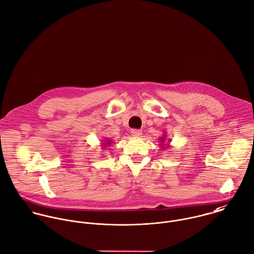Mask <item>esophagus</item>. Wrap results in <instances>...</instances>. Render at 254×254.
Listing matches in <instances>:
<instances>
[{"label": "esophagus", "mask_w": 254, "mask_h": 254, "mask_svg": "<svg viewBox=\"0 0 254 254\" xmlns=\"http://www.w3.org/2000/svg\"><path fill=\"white\" fill-rule=\"evenodd\" d=\"M142 134V131L139 129H131V135L133 137H140Z\"/></svg>", "instance_id": "34e87169"}]
</instances>
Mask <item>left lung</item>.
Returning <instances> with one entry per match:
<instances>
[{
	"instance_id": "8db88e82",
	"label": "left lung",
	"mask_w": 254,
	"mask_h": 254,
	"mask_svg": "<svg viewBox=\"0 0 254 254\" xmlns=\"http://www.w3.org/2000/svg\"><path fill=\"white\" fill-rule=\"evenodd\" d=\"M166 137H167V136H166V135H163V136H162V137H160V138H159V140H160V142H161V143H160V144H159V145H160V147H161V148H162V149H165V148H166V147H169V146H170V142H171V140H170V139H169V140H168V142H167V145L166 147L164 146L165 145V142H166V141H167V138H166Z\"/></svg>"
}]
</instances>
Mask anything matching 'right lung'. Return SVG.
Here are the masks:
<instances>
[{"label":"right lung","mask_w":254,"mask_h":254,"mask_svg":"<svg viewBox=\"0 0 254 254\" xmlns=\"http://www.w3.org/2000/svg\"><path fill=\"white\" fill-rule=\"evenodd\" d=\"M112 142H113V141H112L111 139H105L101 143L102 145H103V148H105L107 145H111Z\"/></svg>","instance_id":"right-lung-1"}]
</instances>
